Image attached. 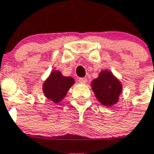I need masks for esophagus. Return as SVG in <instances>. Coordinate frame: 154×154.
<instances>
[{
    "label": "esophagus",
    "mask_w": 154,
    "mask_h": 154,
    "mask_svg": "<svg viewBox=\"0 0 154 154\" xmlns=\"http://www.w3.org/2000/svg\"><path fill=\"white\" fill-rule=\"evenodd\" d=\"M79 82L82 83V84H86V82H87V79L86 78H85V77H81V78H79Z\"/></svg>",
    "instance_id": "obj_1"
}]
</instances>
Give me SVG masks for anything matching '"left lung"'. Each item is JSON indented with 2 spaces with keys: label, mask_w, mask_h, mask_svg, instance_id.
Here are the masks:
<instances>
[{
  "label": "left lung",
  "mask_w": 154,
  "mask_h": 154,
  "mask_svg": "<svg viewBox=\"0 0 154 154\" xmlns=\"http://www.w3.org/2000/svg\"><path fill=\"white\" fill-rule=\"evenodd\" d=\"M91 88L100 103L106 107H111L118 103L122 92V85L109 70L100 72L97 78L91 82Z\"/></svg>",
  "instance_id": "1"
}]
</instances>
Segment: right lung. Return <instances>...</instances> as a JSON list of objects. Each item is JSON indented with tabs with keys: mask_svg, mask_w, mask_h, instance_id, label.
Segmentation results:
<instances>
[{
	"mask_svg": "<svg viewBox=\"0 0 154 154\" xmlns=\"http://www.w3.org/2000/svg\"><path fill=\"white\" fill-rule=\"evenodd\" d=\"M74 83L75 81L72 77H65L61 72L53 70L43 83L42 91L47 99L54 103H59L64 99L67 92Z\"/></svg>",
	"mask_w": 154,
	"mask_h": 154,
	"instance_id": "right-lung-1",
	"label": "right lung"
}]
</instances>
